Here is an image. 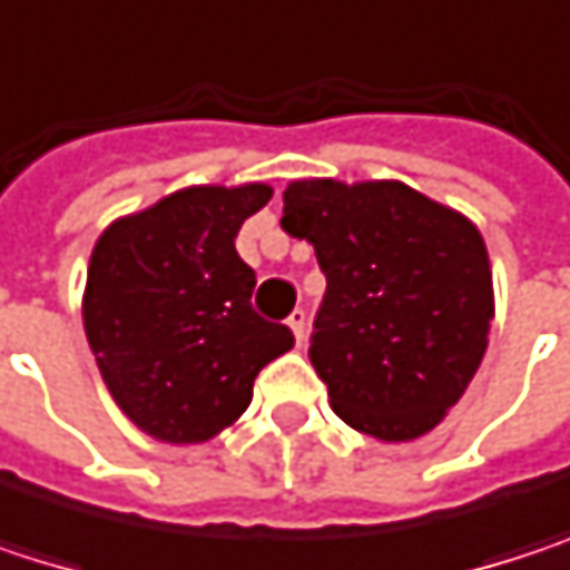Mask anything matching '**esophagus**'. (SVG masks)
Returning <instances> with one entry per match:
<instances>
[{
    "mask_svg": "<svg viewBox=\"0 0 570 570\" xmlns=\"http://www.w3.org/2000/svg\"><path fill=\"white\" fill-rule=\"evenodd\" d=\"M286 326L293 330L296 343H303V340H306V313H303V309H293V313L286 316Z\"/></svg>",
    "mask_w": 570,
    "mask_h": 570,
    "instance_id": "obj_1",
    "label": "esophagus"
}]
</instances>
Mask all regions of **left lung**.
<instances>
[{"label":"left lung","mask_w":570,"mask_h":570,"mask_svg":"<svg viewBox=\"0 0 570 570\" xmlns=\"http://www.w3.org/2000/svg\"><path fill=\"white\" fill-rule=\"evenodd\" d=\"M289 237L326 274L309 363L336 415L383 442L442 422L469 390L495 316L479 227L399 180H293Z\"/></svg>","instance_id":"left-lung-1"}]
</instances>
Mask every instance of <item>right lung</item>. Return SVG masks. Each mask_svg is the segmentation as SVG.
Returning a JSON list of instances; mask_svg holds the SVG:
<instances>
[{"mask_svg":"<svg viewBox=\"0 0 570 570\" xmlns=\"http://www.w3.org/2000/svg\"><path fill=\"white\" fill-rule=\"evenodd\" d=\"M267 184L184 187L115 220L95 244L85 336L118 409L148 435L190 445L234 425L257 373L293 346L250 306L257 274L234 240Z\"/></svg>","mask_w":570,"mask_h":570,"instance_id":"obj_1","label":"right lung"}]
</instances>
